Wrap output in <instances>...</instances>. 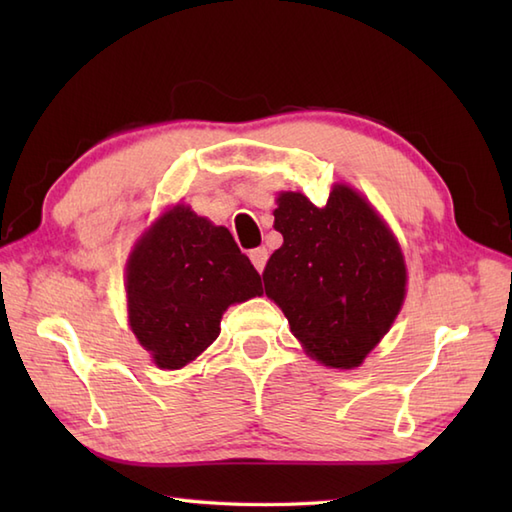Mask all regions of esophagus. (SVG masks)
Segmentation results:
<instances>
[{
	"instance_id": "1",
	"label": "esophagus",
	"mask_w": 512,
	"mask_h": 512,
	"mask_svg": "<svg viewBox=\"0 0 512 512\" xmlns=\"http://www.w3.org/2000/svg\"><path fill=\"white\" fill-rule=\"evenodd\" d=\"M250 262H253V266L259 270V273H264L266 262H268V250L264 246L250 250Z\"/></svg>"
}]
</instances>
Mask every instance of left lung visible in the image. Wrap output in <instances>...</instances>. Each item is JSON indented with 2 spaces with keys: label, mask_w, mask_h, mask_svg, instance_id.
Wrapping results in <instances>:
<instances>
[{
  "label": "left lung",
  "mask_w": 512,
  "mask_h": 512,
  "mask_svg": "<svg viewBox=\"0 0 512 512\" xmlns=\"http://www.w3.org/2000/svg\"><path fill=\"white\" fill-rule=\"evenodd\" d=\"M277 202L275 228L284 244L266 264V295L312 358L358 367L405 299L407 270L396 237L345 184H336L323 206L292 191Z\"/></svg>",
  "instance_id": "1"
}]
</instances>
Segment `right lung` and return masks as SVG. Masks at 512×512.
I'll return each instance as SVG.
<instances>
[{
  "mask_svg": "<svg viewBox=\"0 0 512 512\" xmlns=\"http://www.w3.org/2000/svg\"><path fill=\"white\" fill-rule=\"evenodd\" d=\"M262 292L228 228L182 204L160 217L127 264L129 325L162 369L191 363L217 339L224 310Z\"/></svg>",
  "mask_w": 512,
  "mask_h": 512,
  "instance_id": "obj_1",
  "label": "right lung"
}]
</instances>
